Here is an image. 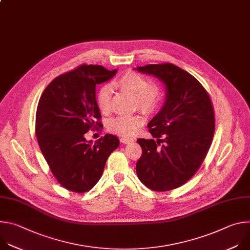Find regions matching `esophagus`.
Returning a JSON list of instances; mask_svg holds the SVG:
<instances>
[{"label":"esophagus","mask_w":250,"mask_h":250,"mask_svg":"<svg viewBox=\"0 0 250 250\" xmlns=\"http://www.w3.org/2000/svg\"><path fill=\"white\" fill-rule=\"evenodd\" d=\"M120 140H121L122 144H125H125H129V142L134 141L133 138H128V137H121Z\"/></svg>","instance_id":"obj_1"}]
</instances>
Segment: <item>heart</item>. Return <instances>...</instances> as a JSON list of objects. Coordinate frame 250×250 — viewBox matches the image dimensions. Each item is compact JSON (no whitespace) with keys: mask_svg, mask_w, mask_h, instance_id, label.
I'll list each match as a JSON object with an SVG mask.
<instances>
[{"mask_svg":"<svg viewBox=\"0 0 250 250\" xmlns=\"http://www.w3.org/2000/svg\"><path fill=\"white\" fill-rule=\"evenodd\" d=\"M112 87L120 90L124 94L134 99L136 108L145 114L154 113L162 102V90L155 83H148V80L138 73L128 71L118 79H116ZM112 90L108 86L100 89L97 95V104L102 113H108L111 108ZM144 123L138 116L134 117H119L111 121L109 128L111 131L130 137Z\"/></svg>","mask_w":250,"mask_h":250,"instance_id":"obj_1","label":"heart"}]
</instances>
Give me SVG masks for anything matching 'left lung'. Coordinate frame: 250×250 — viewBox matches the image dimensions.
Masks as SVG:
<instances>
[{"instance_id":"left-lung-1","label":"left lung","mask_w":250,"mask_h":250,"mask_svg":"<svg viewBox=\"0 0 250 250\" xmlns=\"http://www.w3.org/2000/svg\"><path fill=\"white\" fill-rule=\"evenodd\" d=\"M136 70L158 78L166 88L163 106L147 125L156 139H137L142 154L136 174L150 190H173L194 176L209 149L215 132L211 101L194 76L174 64Z\"/></svg>"}]
</instances>
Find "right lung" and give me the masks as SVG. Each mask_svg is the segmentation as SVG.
<instances>
[{"instance_id":"right-lung-1","label":"right lung","mask_w":250,"mask_h":250,"mask_svg":"<svg viewBox=\"0 0 250 250\" xmlns=\"http://www.w3.org/2000/svg\"><path fill=\"white\" fill-rule=\"evenodd\" d=\"M118 70L81 65L56 77L43 91L37 110L35 134L40 148L59 184L75 193L91 190L100 180L106 159L120 146L114 134L93 144L85 134L102 126L96 86Z\"/></svg>"}]
</instances>
